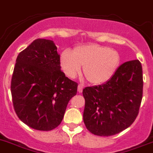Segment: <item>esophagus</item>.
Wrapping results in <instances>:
<instances>
[{"instance_id":"1","label":"esophagus","mask_w":153,"mask_h":153,"mask_svg":"<svg viewBox=\"0 0 153 153\" xmlns=\"http://www.w3.org/2000/svg\"><path fill=\"white\" fill-rule=\"evenodd\" d=\"M83 88H84V86L82 85H81V84H79L78 86V91L79 93H81V92H82V91H83Z\"/></svg>"}]
</instances>
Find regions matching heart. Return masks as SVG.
<instances>
[{
	"label": "heart",
	"instance_id": "obj_1",
	"mask_svg": "<svg viewBox=\"0 0 153 153\" xmlns=\"http://www.w3.org/2000/svg\"><path fill=\"white\" fill-rule=\"evenodd\" d=\"M61 65L68 77L76 76L84 65V75L92 84L104 83L109 79L120 63L116 50L98 44H88L75 48L73 52L65 49L61 55Z\"/></svg>",
	"mask_w": 153,
	"mask_h": 153
}]
</instances>
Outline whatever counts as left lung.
I'll list each match as a JSON object with an SVG mask.
<instances>
[{
  "instance_id": "8db88e82",
  "label": "left lung",
  "mask_w": 153,
  "mask_h": 153,
  "mask_svg": "<svg viewBox=\"0 0 153 153\" xmlns=\"http://www.w3.org/2000/svg\"><path fill=\"white\" fill-rule=\"evenodd\" d=\"M143 68L138 59L126 62L107 82L83 89V120L91 133L109 137L128 128L137 118L143 98Z\"/></svg>"
}]
</instances>
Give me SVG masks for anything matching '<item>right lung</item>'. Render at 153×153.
Listing matches in <instances>:
<instances>
[{"mask_svg": "<svg viewBox=\"0 0 153 153\" xmlns=\"http://www.w3.org/2000/svg\"><path fill=\"white\" fill-rule=\"evenodd\" d=\"M78 83L61 70L52 40L35 39L19 53L12 75V100L19 119L34 130L49 131L61 123Z\"/></svg>", "mask_w": 153, "mask_h": 153, "instance_id": "add662e5", "label": "right lung"}]
</instances>
